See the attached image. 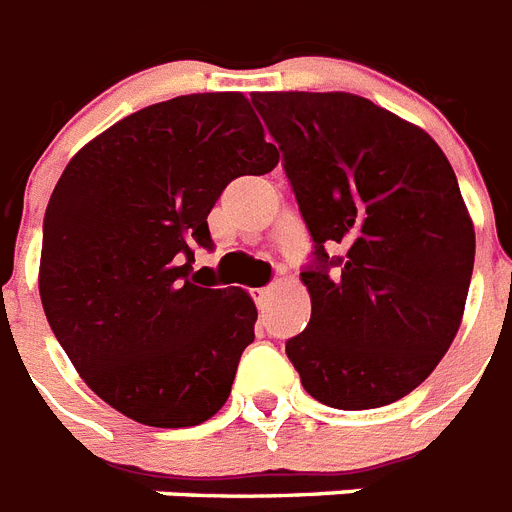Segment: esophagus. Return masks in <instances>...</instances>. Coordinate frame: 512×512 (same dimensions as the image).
<instances>
[{"label": "esophagus", "instance_id": "34e87169", "mask_svg": "<svg viewBox=\"0 0 512 512\" xmlns=\"http://www.w3.org/2000/svg\"><path fill=\"white\" fill-rule=\"evenodd\" d=\"M269 293H272V285H266V287H253L251 290V298L256 303H264L266 298H269Z\"/></svg>", "mask_w": 512, "mask_h": 512}]
</instances>
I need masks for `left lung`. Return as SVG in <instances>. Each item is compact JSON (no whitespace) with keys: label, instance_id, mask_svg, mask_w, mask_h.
Here are the masks:
<instances>
[{"label":"left lung","instance_id":"1","mask_svg":"<svg viewBox=\"0 0 512 512\" xmlns=\"http://www.w3.org/2000/svg\"><path fill=\"white\" fill-rule=\"evenodd\" d=\"M251 101L314 238L301 272L311 322L287 358L329 408L395 403L432 374L463 319L476 235L458 177L432 135L363 96Z\"/></svg>","mask_w":512,"mask_h":512}]
</instances>
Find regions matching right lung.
<instances>
[{
  "label": "right lung",
  "mask_w": 512,
  "mask_h": 512,
  "mask_svg": "<svg viewBox=\"0 0 512 512\" xmlns=\"http://www.w3.org/2000/svg\"><path fill=\"white\" fill-rule=\"evenodd\" d=\"M280 162L243 94H190L130 114L70 159L44 217L38 293L83 382L159 429L227 403L256 306L201 285L193 248L227 183Z\"/></svg>",
  "instance_id": "right-lung-1"
}]
</instances>
